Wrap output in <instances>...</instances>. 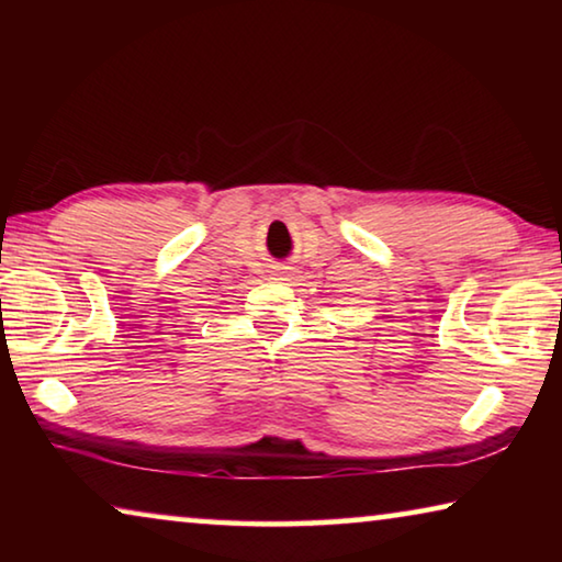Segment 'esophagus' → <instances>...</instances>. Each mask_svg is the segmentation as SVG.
<instances>
[{
  "instance_id": "34e87169",
  "label": "esophagus",
  "mask_w": 562,
  "mask_h": 562,
  "mask_svg": "<svg viewBox=\"0 0 562 562\" xmlns=\"http://www.w3.org/2000/svg\"><path fill=\"white\" fill-rule=\"evenodd\" d=\"M274 280H290V268H278V272H274Z\"/></svg>"
}]
</instances>
